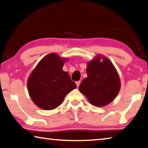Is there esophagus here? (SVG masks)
Listing matches in <instances>:
<instances>
[{"label": "esophagus", "mask_w": 148, "mask_h": 148, "mask_svg": "<svg viewBox=\"0 0 148 148\" xmlns=\"http://www.w3.org/2000/svg\"><path fill=\"white\" fill-rule=\"evenodd\" d=\"M80 83H81V82H80V81H77V82H76V86H77V87H79V86Z\"/></svg>", "instance_id": "1"}]
</instances>
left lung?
<instances>
[{
  "instance_id": "obj_1",
  "label": "left lung",
  "mask_w": 148,
  "mask_h": 148,
  "mask_svg": "<svg viewBox=\"0 0 148 148\" xmlns=\"http://www.w3.org/2000/svg\"><path fill=\"white\" fill-rule=\"evenodd\" d=\"M97 57L87 64V77L79 86V91L91 103L104 106L116 98L120 89V80L115 67L109 59Z\"/></svg>"
}]
</instances>
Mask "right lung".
<instances>
[{
    "instance_id": "1",
    "label": "right lung",
    "mask_w": 148,
    "mask_h": 148,
    "mask_svg": "<svg viewBox=\"0 0 148 148\" xmlns=\"http://www.w3.org/2000/svg\"><path fill=\"white\" fill-rule=\"evenodd\" d=\"M64 59L50 53L37 64L28 79L30 97L37 106L53 110L62 104L66 95L77 86L67 72L62 71Z\"/></svg>"
}]
</instances>
